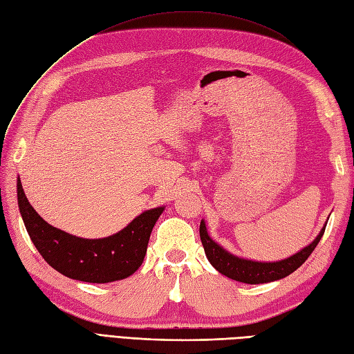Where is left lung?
Instances as JSON below:
<instances>
[{"label": "left lung", "instance_id": "8db88e82", "mask_svg": "<svg viewBox=\"0 0 354 354\" xmlns=\"http://www.w3.org/2000/svg\"><path fill=\"white\" fill-rule=\"evenodd\" d=\"M326 224L328 223H324L323 229L317 234L315 239L310 245H306L301 251L295 252L293 256L278 261H257L232 254V252L224 250L220 243H216L209 234H207L205 220L201 221V239L207 260H209V263L218 270L220 274L234 281H239V283L265 284L281 278H286L290 274H293L297 268H301L305 263V260L311 256V252L317 247V243L320 242L326 229Z\"/></svg>", "mask_w": 354, "mask_h": 354}]
</instances>
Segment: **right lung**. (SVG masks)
<instances>
[{"label":"right lung","mask_w":354,"mask_h":354,"mask_svg":"<svg viewBox=\"0 0 354 354\" xmlns=\"http://www.w3.org/2000/svg\"><path fill=\"white\" fill-rule=\"evenodd\" d=\"M17 205L32 243L59 274L85 283H113L138 270L147 254L151 232L165 206L143 211L107 238L85 239L53 227L35 212L17 178Z\"/></svg>","instance_id":"right-lung-1"}]
</instances>
